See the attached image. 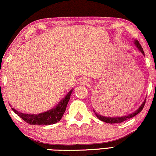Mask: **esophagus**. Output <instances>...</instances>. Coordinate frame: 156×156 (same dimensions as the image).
I'll return each instance as SVG.
<instances>
[{
  "label": "esophagus",
  "mask_w": 156,
  "mask_h": 156,
  "mask_svg": "<svg viewBox=\"0 0 156 156\" xmlns=\"http://www.w3.org/2000/svg\"><path fill=\"white\" fill-rule=\"evenodd\" d=\"M90 82V81L89 79L86 78V77L82 78V79H81V80H80V83H81L82 85H89Z\"/></svg>",
  "instance_id": "esophagus-1"
}]
</instances>
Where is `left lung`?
<instances>
[{"mask_svg": "<svg viewBox=\"0 0 156 156\" xmlns=\"http://www.w3.org/2000/svg\"><path fill=\"white\" fill-rule=\"evenodd\" d=\"M134 44H135V45L136 46L137 48L140 49V50L141 51V52H142V54H143L144 55L143 49H142V46H141L139 41H137V40H135ZM145 101H146V99L144 101V102L142 104V105L140 106V108H139V109H137L136 112H134L131 113V114L128 115H126V116H123V117H114V118H110V117H105V116H102V115L97 114L96 112H95L94 110H93V111H94L95 114H96L97 118L99 119L100 120H101V121L107 122V123H118V122H122L123 121H126V120H129V119L133 118V117L136 116L137 114H139V113H140V112L142 110V109L144 108V104H145Z\"/></svg>", "mask_w": 156, "mask_h": 156, "instance_id": "8db88e82", "label": "left lung"}]
</instances>
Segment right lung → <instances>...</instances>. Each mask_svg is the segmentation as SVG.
I'll return each instance as SVG.
<instances>
[{
  "label": "right lung",
  "mask_w": 156,
  "mask_h": 156,
  "mask_svg": "<svg viewBox=\"0 0 156 156\" xmlns=\"http://www.w3.org/2000/svg\"><path fill=\"white\" fill-rule=\"evenodd\" d=\"M73 90H71L68 94L64 98H63L58 103V105L50 110L45 112L40 113L38 115H29L25 114V113L19 112L12 108L14 112H15L20 118H21L24 121L27 122L30 125H37V126H48L55 124L56 122H59L60 119L62 118L63 115L66 111V108L70 99L71 94L72 93Z\"/></svg>",
  "instance_id": "right-lung-1"
}]
</instances>
